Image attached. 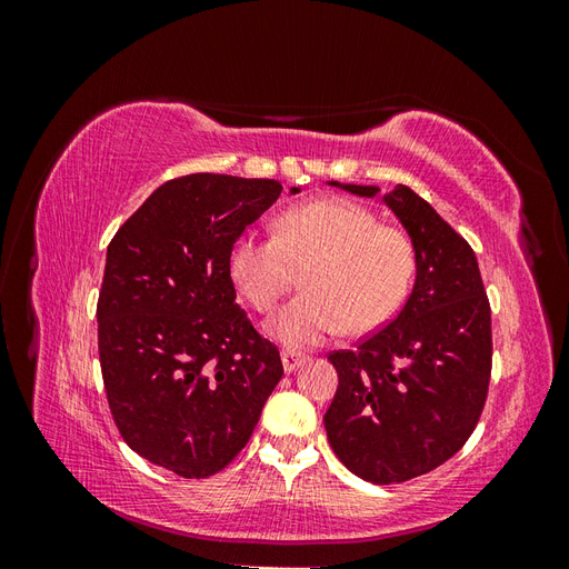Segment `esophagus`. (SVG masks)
Returning <instances> with one entry per match:
<instances>
[{"label": "esophagus", "instance_id": "esophagus-1", "mask_svg": "<svg viewBox=\"0 0 569 569\" xmlns=\"http://www.w3.org/2000/svg\"><path fill=\"white\" fill-rule=\"evenodd\" d=\"M306 363V356L297 353V351H282V366L284 372H295L297 368H301Z\"/></svg>", "mask_w": 569, "mask_h": 569}]
</instances>
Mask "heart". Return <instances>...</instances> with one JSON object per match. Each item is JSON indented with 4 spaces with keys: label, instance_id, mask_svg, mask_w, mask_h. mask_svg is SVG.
I'll use <instances>...</instances> for the list:
<instances>
[{
    "label": "heart",
    "instance_id": "1",
    "mask_svg": "<svg viewBox=\"0 0 569 569\" xmlns=\"http://www.w3.org/2000/svg\"><path fill=\"white\" fill-rule=\"evenodd\" d=\"M301 268L306 291L266 325L289 351L318 347L347 327L380 330L410 295L418 253L408 232L382 226L368 206L325 197L289 206L274 234L242 232L228 256L237 291L261 313L280 303Z\"/></svg>",
    "mask_w": 569,
    "mask_h": 569
}]
</instances>
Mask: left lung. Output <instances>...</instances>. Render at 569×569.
Returning <instances> with one entry per match:
<instances>
[{"label": "left lung", "instance_id": "8db88e82", "mask_svg": "<svg viewBox=\"0 0 569 569\" xmlns=\"http://www.w3.org/2000/svg\"><path fill=\"white\" fill-rule=\"evenodd\" d=\"M382 199L416 244V284L387 327L327 356L339 387L325 429L353 475L396 485L432 472L475 432L491 377V308L475 251L449 222L406 184Z\"/></svg>", "mask_w": 569, "mask_h": 569}]
</instances>
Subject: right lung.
<instances>
[{"instance_id":"obj_1","label":"right lung","mask_w":569,"mask_h":569,"mask_svg":"<svg viewBox=\"0 0 569 569\" xmlns=\"http://www.w3.org/2000/svg\"><path fill=\"white\" fill-rule=\"evenodd\" d=\"M280 192L258 178L168 180L107 249L97 322L113 422L134 453L184 479L234 460L284 372L228 270L234 239Z\"/></svg>"}]
</instances>
